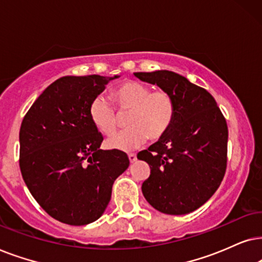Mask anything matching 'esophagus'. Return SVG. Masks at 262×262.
<instances>
[{
  "label": "esophagus",
  "mask_w": 262,
  "mask_h": 262,
  "mask_svg": "<svg viewBox=\"0 0 262 262\" xmlns=\"http://www.w3.org/2000/svg\"><path fill=\"white\" fill-rule=\"evenodd\" d=\"M128 158H129V162H130V163L137 162V155H134V153H130V155H128Z\"/></svg>",
  "instance_id": "1"
}]
</instances>
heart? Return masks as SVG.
<instances>
[{"label": "heart", "instance_id": "1", "mask_svg": "<svg viewBox=\"0 0 262 262\" xmlns=\"http://www.w3.org/2000/svg\"><path fill=\"white\" fill-rule=\"evenodd\" d=\"M113 98L121 113L129 111V128L107 139L106 146L111 149L132 151L148 137L158 140L169 130L175 116V103L166 91H151L148 85L135 80L121 83L113 92ZM89 114L92 123L103 134L111 135L116 130L118 116L103 97H96L91 102Z\"/></svg>", "mask_w": 262, "mask_h": 262}]
</instances>
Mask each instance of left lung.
<instances>
[{
    "label": "left lung",
    "instance_id": "left-lung-1",
    "mask_svg": "<svg viewBox=\"0 0 262 262\" xmlns=\"http://www.w3.org/2000/svg\"><path fill=\"white\" fill-rule=\"evenodd\" d=\"M134 75L166 91L175 103V116L166 134L138 153V159L148 163L151 169L142 183V194L162 213H190L215 193L225 175V118L206 90L175 72Z\"/></svg>",
    "mask_w": 262,
    "mask_h": 262
}]
</instances>
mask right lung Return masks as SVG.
I'll list each match as a JSON object with an SVG mask.
<instances>
[{
	"instance_id": "right-lung-1",
	"label": "right lung",
	"mask_w": 262,
	"mask_h": 262,
	"mask_svg": "<svg viewBox=\"0 0 262 262\" xmlns=\"http://www.w3.org/2000/svg\"><path fill=\"white\" fill-rule=\"evenodd\" d=\"M120 75L62 76L48 86L20 127V170L30 193L56 221L86 225L102 217L115 180L129 166L118 149H100L91 102Z\"/></svg>"
}]
</instances>
